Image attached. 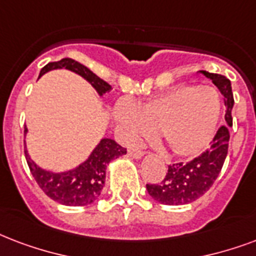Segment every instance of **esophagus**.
Returning a JSON list of instances; mask_svg holds the SVG:
<instances>
[{
  "instance_id": "obj_1",
  "label": "esophagus",
  "mask_w": 256,
  "mask_h": 256,
  "mask_svg": "<svg viewBox=\"0 0 256 256\" xmlns=\"http://www.w3.org/2000/svg\"><path fill=\"white\" fill-rule=\"evenodd\" d=\"M144 152L142 150H136V149H130L128 150V156L130 157H132V158H141V157H144Z\"/></svg>"
}]
</instances>
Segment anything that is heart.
I'll list each match as a JSON object with an SVG mask.
<instances>
[{"label": "heart", "instance_id": "heart-1", "mask_svg": "<svg viewBox=\"0 0 256 256\" xmlns=\"http://www.w3.org/2000/svg\"><path fill=\"white\" fill-rule=\"evenodd\" d=\"M220 108V98L212 87L177 86L140 106L120 103L115 108V120L126 141L136 142L156 132L172 156L192 158L212 140Z\"/></svg>", "mask_w": 256, "mask_h": 256}]
</instances>
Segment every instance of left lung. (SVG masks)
Instances as JSON below:
<instances>
[{
	"label": "left lung",
	"instance_id": "1",
	"mask_svg": "<svg viewBox=\"0 0 256 256\" xmlns=\"http://www.w3.org/2000/svg\"><path fill=\"white\" fill-rule=\"evenodd\" d=\"M200 72L212 80L224 96V104L227 107L224 116L226 126H222L218 130L212 145L206 152L186 164L178 162L169 165L166 176L158 184H146L150 196L165 206H182L202 198L214 185L227 157L230 141L228 128L232 126L231 111L234 107L231 82L219 74Z\"/></svg>",
	"mask_w": 256,
	"mask_h": 256
}]
</instances>
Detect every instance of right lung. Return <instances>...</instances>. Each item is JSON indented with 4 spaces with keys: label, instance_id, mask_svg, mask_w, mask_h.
<instances>
[{
    "label": "right lung",
    "instance_id": "right-lung-1",
    "mask_svg": "<svg viewBox=\"0 0 256 256\" xmlns=\"http://www.w3.org/2000/svg\"><path fill=\"white\" fill-rule=\"evenodd\" d=\"M60 68L70 70L80 75L82 78H84L96 90V92L100 96L111 90V86L107 82L95 75L86 66L70 58L48 63L40 71V76L48 71L60 70ZM26 132L28 128H25L24 134H26ZM24 152L30 173L48 198L63 206H88L99 198L104 185V180H106V168L111 160L124 156L128 150L118 145L114 140L103 138L84 162L76 166L75 169L63 172V173H54V172L42 169L29 157L26 148Z\"/></svg>",
    "mask_w": 256,
    "mask_h": 256
}]
</instances>
